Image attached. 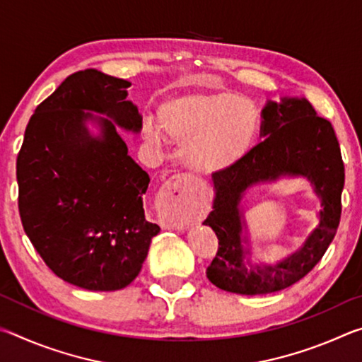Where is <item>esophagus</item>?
<instances>
[{
  "instance_id": "esophagus-1",
  "label": "esophagus",
  "mask_w": 362,
  "mask_h": 362,
  "mask_svg": "<svg viewBox=\"0 0 362 362\" xmlns=\"http://www.w3.org/2000/svg\"><path fill=\"white\" fill-rule=\"evenodd\" d=\"M189 183H192V177L188 174H177L166 180L158 193L159 207L177 226L187 225L189 218Z\"/></svg>"
}]
</instances>
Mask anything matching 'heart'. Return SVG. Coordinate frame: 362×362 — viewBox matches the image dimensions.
<instances>
[{"instance_id":"heart-1","label":"heart","mask_w":362,"mask_h":362,"mask_svg":"<svg viewBox=\"0 0 362 362\" xmlns=\"http://www.w3.org/2000/svg\"><path fill=\"white\" fill-rule=\"evenodd\" d=\"M158 122L166 136L185 144L188 166L204 174H220L240 164L260 132V113L252 102L214 90L166 100L158 110ZM145 136L158 140L153 126L145 127Z\"/></svg>"}]
</instances>
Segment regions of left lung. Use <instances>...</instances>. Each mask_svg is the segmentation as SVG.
Wrapping results in <instances>:
<instances>
[{
    "label": "left lung",
    "instance_id": "8db88e82",
    "mask_svg": "<svg viewBox=\"0 0 362 362\" xmlns=\"http://www.w3.org/2000/svg\"><path fill=\"white\" fill-rule=\"evenodd\" d=\"M260 136L265 139L225 173L212 174L216 198L212 212L204 220L218 238L216 259L206 274L218 289L262 296L283 291L315 268L332 243L341 214V189L345 183L339 140L327 119L317 116L306 99L284 97L268 102L262 110ZM306 176L322 199L320 223L303 247L276 266H252L245 262L248 251L245 221L239 204L245 189L257 182L279 176ZM250 267H247V265Z\"/></svg>",
    "mask_w": 362,
    "mask_h": 362
}]
</instances>
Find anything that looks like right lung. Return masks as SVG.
Returning <instances> with one entry per match:
<instances>
[{
	"instance_id": "right-lung-1",
	"label": "right lung",
	"mask_w": 362,
	"mask_h": 362,
	"mask_svg": "<svg viewBox=\"0 0 362 362\" xmlns=\"http://www.w3.org/2000/svg\"><path fill=\"white\" fill-rule=\"evenodd\" d=\"M129 86L94 69L73 73L36 107L17 156L23 230L59 278L88 291L129 286L159 233L144 211L150 177L118 132L142 129Z\"/></svg>"
}]
</instances>
